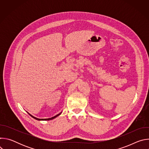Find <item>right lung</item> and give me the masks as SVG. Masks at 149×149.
<instances>
[{
	"instance_id": "obj_1",
	"label": "right lung",
	"mask_w": 149,
	"mask_h": 149,
	"mask_svg": "<svg viewBox=\"0 0 149 149\" xmlns=\"http://www.w3.org/2000/svg\"><path fill=\"white\" fill-rule=\"evenodd\" d=\"M61 113H60L59 114H57V115H56L55 116H54V117H51V118H45V119H40V118H36V117H33V116H32L31 114H29L32 117H33V118H35V119H36V120H52V119H54V118H55V117H56L57 116H58L59 115H60L61 114Z\"/></svg>"
}]
</instances>
